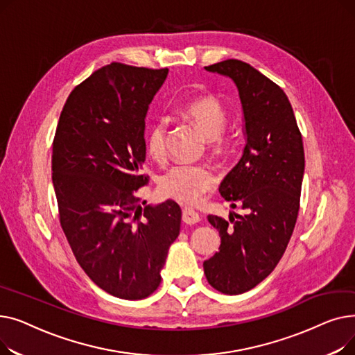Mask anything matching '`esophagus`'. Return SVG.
I'll return each mask as SVG.
<instances>
[{"label": "esophagus", "instance_id": "1", "mask_svg": "<svg viewBox=\"0 0 355 355\" xmlns=\"http://www.w3.org/2000/svg\"><path fill=\"white\" fill-rule=\"evenodd\" d=\"M201 220L200 214L197 211H194L193 209H184L182 210V221L185 225H196Z\"/></svg>", "mask_w": 355, "mask_h": 355}]
</instances>
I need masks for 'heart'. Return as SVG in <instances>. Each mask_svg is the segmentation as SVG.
I'll list each match as a JSON object with an SVG mask.
<instances>
[{
	"label": "heart",
	"instance_id": "obj_1",
	"mask_svg": "<svg viewBox=\"0 0 355 355\" xmlns=\"http://www.w3.org/2000/svg\"><path fill=\"white\" fill-rule=\"evenodd\" d=\"M181 115L191 121L201 132L210 138V146L217 151L225 149L227 141L221 132L226 125V110L213 95H200L185 102ZM148 155L157 162H162L166 155V121L157 119L146 132ZM216 182V177L210 168L204 165L178 164L159 177L158 185L164 197L173 198L185 206H194L200 202Z\"/></svg>",
	"mask_w": 355,
	"mask_h": 355
}]
</instances>
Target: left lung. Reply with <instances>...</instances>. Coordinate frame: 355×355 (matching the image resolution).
Returning <instances> with one entry per match:
<instances>
[{
	"instance_id": "1",
	"label": "left lung",
	"mask_w": 355,
	"mask_h": 355,
	"mask_svg": "<svg viewBox=\"0 0 355 355\" xmlns=\"http://www.w3.org/2000/svg\"><path fill=\"white\" fill-rule=\"evenodd\" d=\"M206 70L230 78L239 90L246 145L218 191L246 214L207 217L221 245L202 268L214 289L239 295L266 279L286 250L300 211L304 142L288 96L265 74L236 59Z\"/></svg>"
}]
</instances>
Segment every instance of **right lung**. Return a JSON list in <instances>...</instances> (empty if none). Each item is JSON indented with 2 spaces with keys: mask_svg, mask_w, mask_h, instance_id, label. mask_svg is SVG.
<instances>
[{
  "mask_svg": "<svg viewBox=\"0 0 355 355\" xmlns=\"http://www.w3.org/2000/svg\"><path fill=\"white\" fill-rule=\"evenodd\" d=\"M166 74L101 67L71 90L53 141V187L71 252L93 282L121 300L157 291L180 234L175 201L145 206L135 196L148 182L145 116Z\"/></svg>",
  "mask_w": 355,
  "mask_h": 355,
  "instance_id": "obj_1",
  "label": "right lung"
}]
</instances>
